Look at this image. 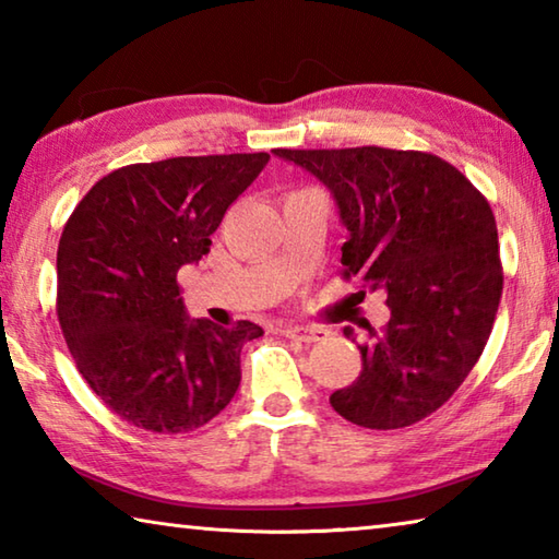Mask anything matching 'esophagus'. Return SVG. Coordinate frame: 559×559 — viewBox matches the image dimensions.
Instances as JSON below:
<instances>
[{"label":"esophagus","instance_id":"obj_1","mask_svg":"<svg viewBox=\"0 0 559 559\" xmlns=\"http://www.w3.org/2000/svg\"><path fill=\"white\" fill-rule=\"evenodd\" d=\"M281 333L290 340H300V343H318L328 333L323 328H302V325H283Z\"/></svg>","mask_w":559,"mask_h":559}]
</instances>
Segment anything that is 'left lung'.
<instances>
[{
	"instance_id": "1",
	"label": "left lung",
	"mask_w": 559,
	"mask_h": 559,
	"mask_svg": "<svg viewBox=\"0 0 559 559\" xmlns=\"http://www.w3.org/2000/svg\"><path fill=\"white\" fill-rule=\"evenodd\" d=\"M273 155L330 189L347 229L343 276L384 290L390 306L382 330L359 320L362 372L330 404L365 429L412 427L449 402L493 330L503 269L490 204L447 159L416 150Z\"/></svg>"
}]
</instances>
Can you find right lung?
<instances>
[{
	"mask_svg": "<svg viewBox=\"0 0 559 559\" xmlns=\"http://www.w3.org/2000/svg\"><path fill=\"white\" fill-rule=\"evenodd\" d=\"M266 153L169 157L98 179L63 226L56 313L83 380L138 429L204 427L234 400L241 347L263 335L189 318L177 271L210 253Z\"/></svg>",
	"mask_w": 559,
	"mask_h": 559,
	"instance_id": "1",
	"label": "right lung"
}]
</instances>
